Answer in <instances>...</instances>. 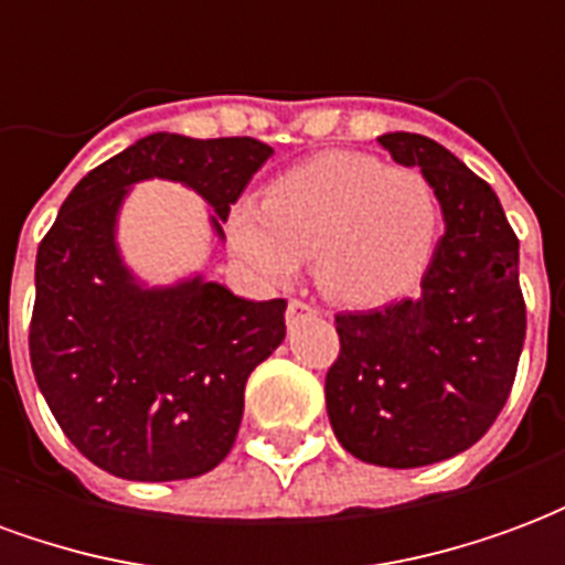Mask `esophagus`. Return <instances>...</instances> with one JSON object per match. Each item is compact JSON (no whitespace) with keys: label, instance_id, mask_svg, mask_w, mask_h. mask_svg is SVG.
Wrapping results in <instances>:
<instances>
[{"label":"esophagus","instance_id":"1","mask_svg":"<svg viewBox=\"0 0 565 565\" xmlns=\"http://www.w3.org/2000/svg\"><path fill=\"white\" fill-rule=\"evenodd\" d=\"M302 315H315V306H308L302 299H290V306H287V323H294Z\"/></svg>","mask_w":565,"mask_h":565}]
</instances>
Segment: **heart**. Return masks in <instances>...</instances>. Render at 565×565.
Masks as SVG:
<instances>
[{"instance_id": "1", "label": "heart", "mask_w": 565, "mask_h": 565, "mask_svg": "<svg viewBox=\"0 0 565 565\" xmlns=\"http://www.w3.org/2000/svg\"><path fill=\"white\" fill-rule=\"evenodd\" d=\"M438 199L415 169L360 150H323L281 172L263 202L242 199L226 238L269 287H290L315 259L320 294L344 308L391 306L433 259Z\"/></svg>"}]
</instances>
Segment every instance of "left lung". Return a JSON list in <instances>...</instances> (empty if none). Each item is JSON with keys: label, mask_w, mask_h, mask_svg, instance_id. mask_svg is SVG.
I'll return each mask as SVG.
<instances>
[{"label": "left lung", "mask_w": 565, "mask_h": 565, "mask_svg": "<svg viewBox=\"0 0 565 565\" xmlns=\"http://www.w3.org/2000/svg\"><path fill=\"white\" fill-rule=\"evenodd\" d=\"M379 141L433 184L445 233L415 296L335 318L327 415L356 460L415 469L472 448L509 399L526 335L521 254L497 193L448 148L417 132Z\"/></svg>", "instance_id": "left-lung-1"}]
</instances>
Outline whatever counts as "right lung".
Listing matches in <instances>:
<instances>
[{
  "label": "right lung",
  "instance_id": "1",
  "mask_svg": "<svg viewBox=\"0 0 565 565\" xmlns=\"http://www.w3.org/2000/svg\"><path fill=\"white\" fill-rule=\"evenodd\" d=\"M275 150L257 139L145 136L84 174L35 257L30 360L68 441L127 481H181L230 454L247 375L284 342V299L254 302L202 271L148 284L129 269L117 223L132 186L174 181L230 205Z\"/></svg>",
  "mask_w": 565,
  "mask_h": 565
}]
</instances>
